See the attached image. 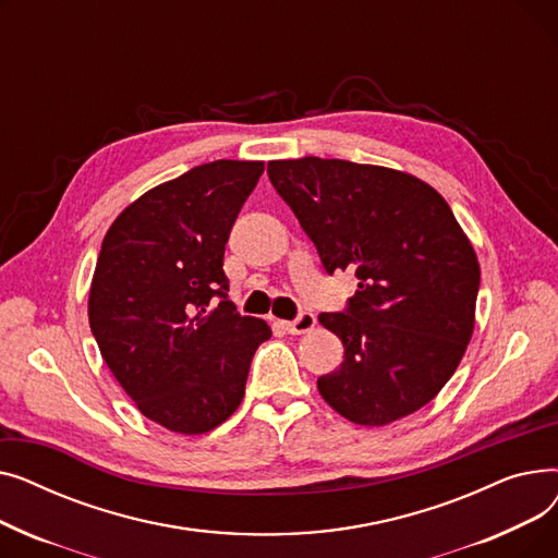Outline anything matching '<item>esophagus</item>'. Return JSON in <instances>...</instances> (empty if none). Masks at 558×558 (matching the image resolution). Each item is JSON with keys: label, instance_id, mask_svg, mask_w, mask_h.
Here are the masks:
<instances>
[{"label": "esophagus", "instance_id": "esophagus-1", "mask_svg": "<svg viewBox=\"0 0 558 558\" xmlns=\"http://www.w3.org/2000/svg\"><path fill=\"white\" fill-rule=\"evenodd\" d=\"M316 326V316L312 312H301L294 320H284V330L289 335H303Z\"/></svg>", "mask_w": 558, "mask_h": 558}]
</instances>
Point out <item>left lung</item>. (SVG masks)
<instances>
[{"instance_id":"8db88e82","label":"left lung","mask_w":558,"mask_h":558,"mask_svg":"<svg viewBox=\"0 0 558 558\" xmlns=\"http://www.w3.org/2000/svg\"><path fill=\"white\" fill-rule=\"evenodd\" d=\"M267 171L324 269L357 278L343 312L318 316L343 343L320 396L357 425L414 414L446 387L475 328L480 264L450 205L387 167L305 156Z\"/></svg>"}]
</instances>
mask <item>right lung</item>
Listing matches in <instances>:
<instances>
[{
  "label": "right lung",
  "mask_w": 558,
  "mask_h": 558,
  "mask_svg": "<svg viewBox=\"0 0 558 558\" xmlns=\"http://www.w3.org/2000/svg\"><path fill=\"white\" fill-rule=\"evenodd\" d=\"M264 162L215 160L162 183L114 219L90 287L101 357L154 423L203 434L240 407L271 337L228 301L223 251Z\"/></svg>",
  "instance_id": "obj_1"
}]
</instances>
